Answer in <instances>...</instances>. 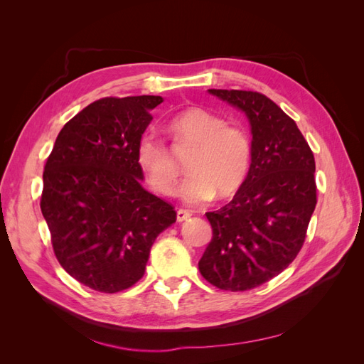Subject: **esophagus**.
I'll return each mask as SVG.
<instances>
[{
    "label": "esophagus",
    "instance_id": "1",
    "mask_svg": "<svg viewBox=\"0 0 364 364\" xmlns=\"http://www.w3.org/2000/svg\"><path fill=\"white\" fill-rule=\"evenodd\" d=\"M193 214L188 209H178V213H176V218H178V222H185L186 218H190Z\"/></svg>",
    "mask_w": 364,
    "mask_h": 364
}]
</instances>
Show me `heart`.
Wrapping results in <instances>:
<instances>
[{
	"instance_id": "b5f03b06",
	"label": "heart",
	"mask_w": 364,
	"mask_h": 364,
	"mask_svg": "<svg viewBox=\"0 0 364 364\" xmlns=\"http://www.w3.org/2000/svg\"><path fill=\"white\" fill-rule=\"evenodd\" d=\"M168 134L179 146L191 147L186 158L190 174L179 194L188 203H203L232 196L246 179L252 159V142L247 132L226 119L191 107L174 115L167 124ZM136 162L153 191L171 196L179 178V167L168 147L155 135H142L136 147Z\"/></svg>"
}]
</instances>
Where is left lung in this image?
<instances>
[{"label": "left lung", "mask_w": 364, "mask_h": 364, "mask_svg": "<svg viewBox=\"0 0 364 364\" xmlns=\"http://www.w3.org/2000/svg\"><path fill=\"white\" fill-rule=\"evenodd\" d=\"M209 92L247 115L252 162L234 199L206 213L213 238L199 270L220 290L246 291L278 277L302 249L317 203L316 162L294 121L269 97L240 90Z\"/></svg>", "instance_id": "8db88e82"}]
</instances>
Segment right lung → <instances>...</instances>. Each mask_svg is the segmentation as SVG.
Wrapping results in <instances>:
<instances>
[{"label":"right lung","mask_w":364,"mask_h":364,"mask_svg":"<svg viewBox=\"0 0 364 364\" xmlns=\"http://www.w3.org/2000/svg\"><path fill=\"white\" fill-rule=\"evenodd\" d=\"M159 95L105 97L62 127L43 167L41 211L60 266L86 287L118 293L146 272L174 206L146 191L138 141Z\"/></svg>","instance_id":"add662e5"}]
</instances>
